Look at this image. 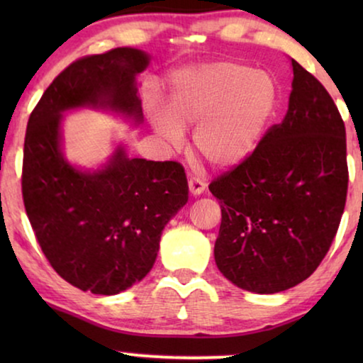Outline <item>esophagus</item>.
Returning a JSON list of instances; mask_svg holds the SVG:
<instances>
[{
  "label": "esophagus",
  "instance_id": "obj_1",
  "mask_svg": "<svg viewBox=\"0 0 363 363\" xmlns=\"http://www.w3.org/2000/svg\"><path fill=\"white\" fill-rule=\"evenodd\" d=\"M188 188H190V193L193 196H198L205 191V183H203L200 178H190V180H188Z\"/></svg>",
  "mask_w": 363,
  "mask_h": 363
}]
</instances>
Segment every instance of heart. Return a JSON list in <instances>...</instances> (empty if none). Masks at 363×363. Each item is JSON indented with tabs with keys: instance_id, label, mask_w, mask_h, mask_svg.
<instances>
[{
	"instance_id": "obj_1",
	"label": "heart",
	"mask_w": 363,
	"mask_h": 363,
	"mask_svg": "<svg viewBox=\"0 0 363 363\" xmlns=\"http://www.w3.org/2000/svg\"><path fill=\"white\" fill-rule=\"evenodd\" d=\"M269 74L235 61L183 69L172 82L165 113L153 116L157 132L180 145L182 128L199 122L195 150L213 167L233 168L256 150L276 111Z\"/></svg>"
}]
</instances>
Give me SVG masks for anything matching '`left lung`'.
I'll list each match as a JSON object with an SVG mask.
<instances>
[{
	"label": "left lung",
	"instance_id": "1",
	"mask_svg": "<svg viewBox=\"0 0 363 363\" xmlns=\"http://www.w3.org/2000/svg\"><path fill=\"white\" fill-rule=\"evenodd\" d=\"M284 121L245 162L210 183L221 206L215 261L241 289L274 294L324 259L345 208V125L325 87L291 59Z\"/></svg>",
	"mask_w": 363,
	"mask_h": 363
}]
</instances>
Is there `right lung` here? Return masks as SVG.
Returning <instances> with one entry per match:
<instances>
[{
  "label": "right lung",
  "instance_id": "add662e5",
  "mask_svg": "<svg viewBox=\"0 0 363 363\" xmlns=\"http://www.w3.org/2000/svg\"><path fill=\"white\" fill-rule=\"evenodd\" d=\"M147 52L117 48L72 62L54 79L28 121L23 200L44 256L69 284L113 296L142 281L157 259L163 228L188 201L178 162L128 158L118 145L97 170L62 153V113L104 108L142 122L135 77Z\"/></svg>",
  "mask_w": 363,
  "mask_h": 363
}]
</instances>
